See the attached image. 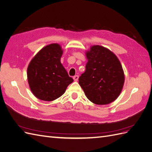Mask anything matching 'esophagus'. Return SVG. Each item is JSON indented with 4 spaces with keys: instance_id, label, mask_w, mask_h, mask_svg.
<instances>
[{
    "instance_id": "34e87169",
    "label": "esophagus",
    "mask_w": 152,
    "mask_h": 152,
    "mask_svg": "<svg viewBox=\"0 0 152 152\" xmlns=\"http://www.w3.org/2000/svg\"><path fill=\"white\" fill-rule=\"evenodd\" d=\"M73 80H74L75 81H77L78 79H79V76H78V75H75L74 77H73Z\"/></svg>"
}]
</instances>
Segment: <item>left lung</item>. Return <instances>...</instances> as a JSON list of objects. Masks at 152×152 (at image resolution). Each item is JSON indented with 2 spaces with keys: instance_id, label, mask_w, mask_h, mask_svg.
Returning <instances> with one entry per match:
<instances>
[{
  "instance_id": "left-lung-1",
  "label": "left lung",
  "mask_w": 152,
  "mask_h": 152,
  "mask_svg": "<svg viewBox=\"0 0 152 152\" xmlns=\"http://www.w3.org/2000/svg\"><path fill=\"white\" fill-rule=\"evenodd\" d=\"M86 71L79 83L86 97L96 104H107L120 95L124 83L121 63L116 55L103 46L93 45L86 52Z\"/></svg>"
}]
</instances>
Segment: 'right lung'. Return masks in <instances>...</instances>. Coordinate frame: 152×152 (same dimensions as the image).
I'll use <instances>...</instances> for the list:
<instances>
[{
    "label": "right lung",
    "mask_w": 152,
    "mask_h": 152,
    "mask_svg": "<svg viewBox=\"0 0 152 152\" xmlns=\"http://www.w3.org/2000/svg\"><path fill=\"white\" fill-rule=\"evenodd\" d=\"M63 50L58 44L46 45L37 54L27 68V78L32 93L50 102L62 96L73 81L61 63Z\"/></svg>",
    "instance_id": "1"
}]
</instances>
